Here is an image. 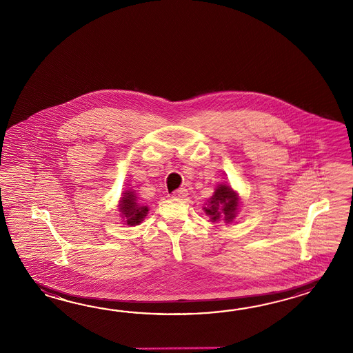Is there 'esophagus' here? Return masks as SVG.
Instances as JSON below:
<instances>
[{
    "instance_id": "esophagus-1",
    "label": "esophagus",
    "mask_w": 353,
    "mask_h": 353,
    "mask_svg": "<svg viewBox=\"0 0 353 353\" xmlns=\"http://www.w3.org/2000/svg\"><path fill=\"white\" fill-rule=\"evenodd\" d=\"M188 190L185 188H180L179 190L174 192L173 198L175 199H183V198H187Z\"/></svg>"
}]
</instances>
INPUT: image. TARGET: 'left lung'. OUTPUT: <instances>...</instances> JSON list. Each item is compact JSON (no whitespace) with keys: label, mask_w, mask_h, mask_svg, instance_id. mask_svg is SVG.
I'll return each instance as SVG.
<instances>
[{"label":"left lung","mask_w":353,"mask_h":353,"mask_svg":"<svg viewBox=\"0 0 353 353\" xmlns=\"http://www.w3.org/2000/svg\"><path fill=\"white\" fill-rule=\"evenodd\" d=\"M208 203L210 204L208 208H205V213L210 214L213 221H217L222 214L227 222H231L239 207V195L233 192L232 188L219 184Z\"/></svg>","instance_id":"obj_1"}]
</instances>
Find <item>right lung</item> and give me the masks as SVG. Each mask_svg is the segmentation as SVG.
I'll return each instance as SVG.
<instances>
[{
  "label": "right lung",
  "instance_id": "1",
  "mask_svg": "<svg viewBox=\"0 0 353 353\" xmlns=\"http://www.w3.org/2000/svg\"><path fill=\"white\" fill-rule=\"evenodd\" d=\"M148 207L140 204L137 201L134 192L126 190L121 198L120 212L122 213V217L125 218V222L128 225H139L143 221L146 213H148Z\"/></svg>",
  "mask_w": 353,
  "mask_h": 353
}]
</instances>
